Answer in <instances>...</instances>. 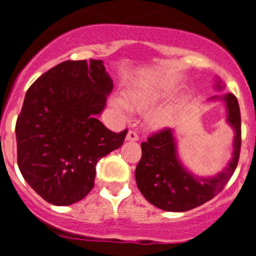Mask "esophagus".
Instances as JSON below:
<instances>
[{
    "mask_svg": "<svg viewBox=\"0 0 256 256\" xmlns=\"http://www.w3.org/2000/svg\"><path fill=\"white\" fill-rule=\"evenodd\" d=\"M126 139L128 140H132V142H136L139 140V134L135 130H130V132H128V136H126Z\"/></svg>",
    "mask_w": 256,
    "mask_h": 256,
    "instance_id": "esophagus-1",
    "label": "esophagus"
}]
</instances>
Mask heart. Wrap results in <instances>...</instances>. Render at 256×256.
<instances>
[{
    "label": "heart",
    "mask_w": 256,
    "mask_h": 256,
    "mask_svg": "<svg viewBox=\"0 0 256 256\" xmlns=\"http://www.w3.org/2000/svg\"><path fill=\"white\" fill-rule=\"evenodd\" d=\"M154 98H156V94H152V92L148 91H136L135 90V91H128L126 94L124 102H126V105H128V108L144 109L147 105H150L154 102ZM113 105L117 109H120V110H124V104L121 100H118V98L113 100ZM150 122L154 126H162V124H166V116H165V113H156V114H154L150 118Z\"/></svg>",
    "instance_id": "heart-1"
}]
</instances>
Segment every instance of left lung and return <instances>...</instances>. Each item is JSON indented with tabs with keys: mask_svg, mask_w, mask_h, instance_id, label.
I'll use <instances>...</instances> for the list:
<instances>
[{
	"mask_svg": "<svg viewBox=\"0 0 256 256\" xmlns=\"http://www.w3.org/2000/svg\"><path fill=\"white\" fill-rule=\"evenodd\" d=\"M228 122L236 132L233 158L220 174L199 178L184 170L176 154L170 128L154 132L142 143V158L135 169V180L143 196L154 207L169 212H184L204 204L222 191L237 168L241 152V110L233 94L224 96Z\"/></svg>",
	"mask_w": 256,
	"mask_h": 256,
	"instance_id": "1",
	"label": "left lung"
}]
</instances>
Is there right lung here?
Returning <instances> with one entry per match:
<instances>
[{"instance_id":"add662e5","label":"right lung","mask_w":256,"mask_h":256,"mask_svg":"<svg viewBox=\"0 0 256 256\" xmlns=\"http://www.w3.org/2000/svg\"><path fill=\"white\" fill-rule=\"evenodd\" d=\"M112 90L102 60H82L49 68L26 94L15 124L18 166L50 204L82 200L98 161L124 143L128 130L113 132L96 118Z\"/></svg>"}]
</instances>
